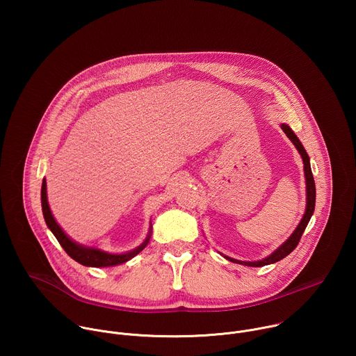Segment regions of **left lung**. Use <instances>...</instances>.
Instances as JSON below:
<instances>
[{"label":"left lung","mask_w":356,"mask_h":356,"mask_svg":"<svg viewBox=\"0 0 356 356\" xmlns=\"http://www.w3.org/2000/svg\"><path fill=\"white\" fill-rule=\"evenodd\" d=\"M282 129L283 132L287 135V138L293 142V145L297 147L298 154L301 155L302 158V163H304V175H306V184H307V209H306V214H304V217L301 218L298 227L296 228V231L291 234V236L280 246L277 248L270 257L262 259V261H258V262H241V261H236V259H232V258H228L225 257L228 261L231 262H235V264H241V265H245V266H252V268H261V266H265V265H270V264H275L283 258H286L290 252H293L296 249V246L298 245L300 239H301V235L304 232V229H306L313 213H314V207H316V184H314V177H313V173H312V168H310V158L307 155L306 149L302 147L301 142L298 140V138L294 135V132L287 127V125H282Z\"/></svg>","instance_id":"left-lung-1"}]
</instances>
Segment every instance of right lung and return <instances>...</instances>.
I'll return each instance as SVG.
<instances>
[{
    "label": "right lung",
    "instance_id": "obj_1",
    "mask_svg": "<svg viewBox=\"0 0 356 356\" xmlns=\"http://www.w3.org/2000/svg\"><path fill=\"white\" fill-rule=\"evenodd\" d=\"M40 198H42V211H43V217L46 221V225L49 227V229L54 232V235L56 236V239L59 241V243L62 245V248L66 250L67 255L74 259L76 262L84 265V266H94V268H107V266H115V265H121L129 259H132L135 255L147 245L149 242V235L147 238L143 241L142 245H139L136 249L128 252V253H122V255H113V253H107L95 248H86L81 246L76 242H73L63 231L62 228L58 225V222L55 221L52 213H50L49 204H47V197H46V180L42 181V190H40Z\"/></svg>",
    "mask_w": 356,
    "mask_h": 356
}]
</instances>
